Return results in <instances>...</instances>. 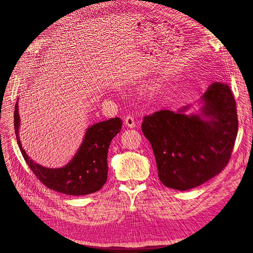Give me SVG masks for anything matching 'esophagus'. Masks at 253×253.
Instances as JSON below:
<instances>
[{
  "instance_id": "1",
  "label": "esophagus",
  "mask_w": 253,
  "mask_h": 253,
  "mask_svg": "<svg viewBox=\"0 0 253 253\" xmlns=\"http://www.w3.org/2000/svg\"><path fill=\"white\" fill-rule=\"evenodd\" d=\"M125 125L128 127H135L136 126V121H135L134 117L129 116V115H128V116H126V119H125Z\"/></svg>"
}]
</instances>
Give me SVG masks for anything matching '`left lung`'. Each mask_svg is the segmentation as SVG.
<instances>
[{
    "label": "left lung",
    "mask_w": 253,
    "mask_h": 253,
    "mask_svg": "<svg viewBox=\"0 0 253 253\" xmlns=\"http://www.w3.org/2000/svg\"><path fill=\"white\" fill-rule=\"evenodd\" d=\"M200 113L162 110L145 116L142 132L168 188L186 191L221 172L231 157L239 129L236 104L227 84L214 82L201 98Z\"/></svg>",
    "instance_id": "8db88e82"
}]
</instances>
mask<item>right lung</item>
Segmentation results:
<instances>
[{"mask_svg": "<svg viewBox=\"0 0 253 253\" xmlns=\"http://www.w3.org/2000/svg\"><path fill=\"white\" fill-rule=\"evenodd\" d=\"M19 101V99H18ZM14 108V129L19 148L30 170L43 185L67 195H87L100 190L108 179V151L121 129L120 118L98 122L86 128L83 140L70 163L61 168H46L35 163L22 148L19 137V103Z\"/></svg>", "mask_w": 253, "mask_h": 253, "instance_id": "add662e5", "label": "right lung"}]
</instances>
